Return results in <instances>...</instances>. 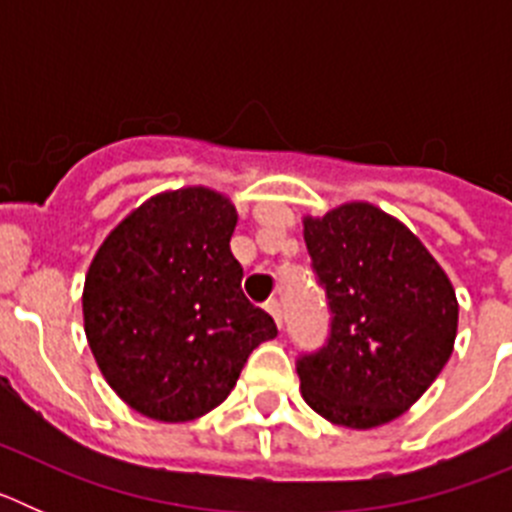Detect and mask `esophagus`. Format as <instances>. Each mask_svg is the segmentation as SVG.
Instances as JSON below:
<instances>
[{
    "label": "esophagus",
    "instance_id": "obj_1",
    "mask_svg": "<svg viewBox=\"0 0 512 512\" xmlns=\"http://www.w3.org/2000/svg\"><path fill=\"white\" fill-rule=\"evenodd\" d=\"M266 310H269V315L274 318V323L282 328V305H279V300H269L266 302Z\"/></svg>",
    "mask_w": 512,
    "mask_h": 512
}]
</instances>
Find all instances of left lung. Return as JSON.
<instances>
[{"mask_svg":"<svg viewBox=\"0 0 512 512\" xmlns=\"http://www.w3.org/2000/svg\"><path fill=\"white\" fill-rule=\"evenodd\" d=\"M302 225L333 312L328 343L297 361L302 397L343 428L390 423L454 351V284L418 235L377 205L346 202Z\"/></svg>","mask_w":512,"mask_h":512,"instance_id":"obj_1","label":"left lung"}]
</instances>
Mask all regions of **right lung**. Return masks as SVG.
I'll list each match as a JSON object with an SVG mask.
<instances>
[{"mask_svg":"<svg viewBox=\"0 0 512 512\" xmlns=\"http://www.w3.org/2000/svg\"><path fill=\"white\" fill-rule=\"evenodd\" d=\"M238 212L207 187L161 192L102 241L84 279V333L99 372L135 413L184 423L215 410L259 343L269 312L241 289L230 253Z\"/></svg>","mask_w":512,"mask_h":512,"instance_id":"add662e5","label":"right lung"}]
</instances>
